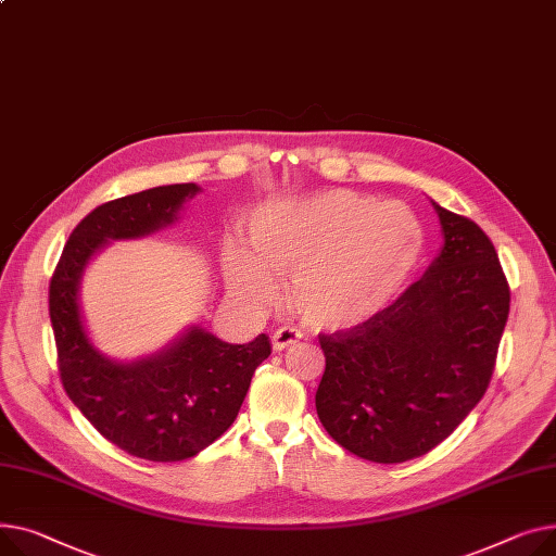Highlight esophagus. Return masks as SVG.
I'll use <instances>...</instances> for the list:
<instances>
[{
    "label": "esophagus",
    "mask_w": 556,
    "mask_h": 556,
    "mask_svg": "<svg viewBox=\"0 0 556 556\" xmlns=\"http://www.w3.org/2000/svg\"><path fill=\"white\" fill-rule=\"evenodd\" d=\"M300 340H302V332L298 328L281 326V328H277L273 332V349L275 351H283V349H288L292 344H298Z\"/></svg>",
    "instance_id": "1"
}]
</instances>
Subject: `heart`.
I'll list each match as a JSON object with an SVG mask.
<instances>
[{"mask_svg":"<svg viewBox=\"0 0 556 556\" xmlns=\"http://www.w3.org/2000/svg\"><path fill=\"white\" fill-rule=\"evenodd\" d=\"M425 228L412 207L353 190L279 201L252 218L250 252L224 250L230 288L266 304L275 279H290L288 302L315 328L371 319L409 288L425 256Z\"/></svg>","mask_w":556,"mask_h":556,"instance_id":"b5f03b06","label":"heart"}]
</instances>
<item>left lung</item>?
<instances>
[{
	"label": "left lung",
	"mask_w": 556,
	"mask_h": 556,
	"mask_svg": "<svg viewBox=\"0 0 556 556\" xmlns=\"http://www.w3.org/2000/svg\"><path fill=\"white\" fill-rule=\"evenodd\" d=\"M445 245L400 298L353 328L319 332L315 395L328 435L371 463L425 456L485 395L509 315L490 237L435 205Z\"/></svg>",
	"instance_id": "1"
}]
</instances>
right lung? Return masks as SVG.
<instances>
[{"instance_id":"1","label":"right lung","mask_w":556,"mask_h":556,"mask_svg":"<svg viewBox=\"0 0 556 556\" xmlns=\"http://www.w3.org/2000/svg\"><path fill=\"white\" fill-rule=\"evenodd\" d=\"M197 192L194 182H178L98 205L71 232L49 283L66 395L109 442L152 463L188 460L230 429L254 368L273 351L270 340L262 332L248 344H228L194 326L161 355L116 364L91 346L78 288L106 239H136L172 224Z\"/></svg>"}]
</instances>
